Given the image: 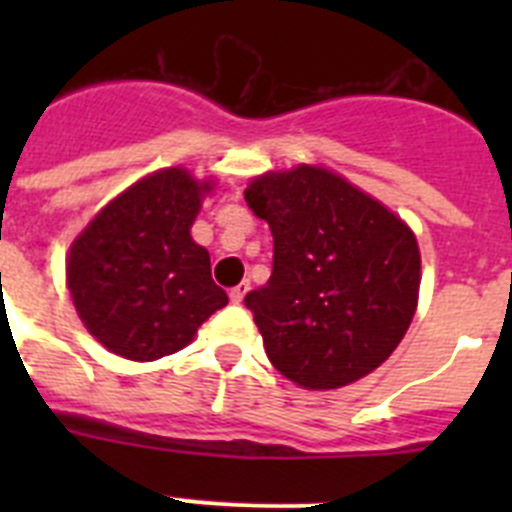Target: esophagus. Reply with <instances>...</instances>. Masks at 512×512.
Wrapping results in <instances>:
<instances>
[{"instance_id":"obj_1","label":"esophagus","mask_w":512,"mask_h":512,"mask_svg":"<svg viewBox=\"0 0 512 512\" xmlns=\"http://www.w3.org/2000/svg\"><path fill=\"white\" fill-rule=\"evenodd\" d=\"M248 289H251V282H241V284H235L233 289H230V302H233V305H241L243 302V297L248 295Z\"/></svg>"}]
</instances>
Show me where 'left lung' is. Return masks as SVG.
<instances>
[{"instance_id":"obj_1","label":"left lung","mask_w":512,"mask_h":512,"mask_svg":"<svg viewBox=\"0 0 512 512\" xmlns=\"http://www.w3.org/2000/svg\"><path fill=\"white\" fill-rule=\"evenodd\" d=\"M246 202L274 235L269 282L243 302L277 372L305 390H336L374 372L418 307L413 230L320 166L256 176Z\"/></svg>"}]
</instances>
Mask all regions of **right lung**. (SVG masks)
Segmentation results:
<instances>
[{
  "instance_id": "1",
  "label": "right lung",
  "mask_w": 512,
  "mask_h": 512,
  "mask_svg": "<svg viewBox=\"0 0 512 512\" xmlns=\"http://www.w3.org/2000/svg\"><path fill=\"white\" fill-rule=\"evenodd\" d=\"M210 182L179 166L140 179L74 241L66 284L79 318L112 354L153 361L176 354L228 295L189 228Z\"/></svg>"
}]
</instances>
